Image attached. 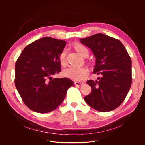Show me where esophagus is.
<instances>
[{"label":"esophagus","instance_id":"1","mask_svg":"<svg viewBox=\"0 0 145 145\" xmlns=\"http://www.w3.org/2000/svg\"><path fill=\"white\" fill-rule=\"evenodd\" d=\"M74 84H75V85H76V86H81V85L84 84V83L80 82H74Z\"/></svg>","mask_w":145,"mask_h":145}]
</instances>
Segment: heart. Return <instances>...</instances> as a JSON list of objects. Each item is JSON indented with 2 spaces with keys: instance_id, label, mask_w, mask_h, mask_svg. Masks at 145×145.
I'll return each instance as SVG.
<instances>
[{
  "instance_id": "heart-1",
  "label": "heart",
  "mask_w": 145,
  "mask_h": 145,
  "mask_svg": "<svg viewBox=\"0 0 145 145\" xmlns=\"http://www.w3.org/2000/svg\"><path fill=\"white\" fill-rule=\"evenodd\" d=\"M74 47L75 50L84 57H86L88 56V50L84 45L80 44V43H76L74 45ZM66 55H67V51L66 50H63L60 52L59 56V62L60 64L63 66H65L67 63L66 62ZM63 74L65 76L72 78L74 80L80 81L84 79L86 77L88 74V70L85 67H70L64 70Z\"/></svg>"
}]
</instances>
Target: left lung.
Listing matches in <instances>:
<instances>
[{"label":"left lung","instance_id":"obj_1","mask_svg":"<svg viewBox=\"0 0 145 145\" xmlns=\"http://www.w3.org/2000/svg\"><path fill=\"white\" fill-rule=\"evenodd\" d=\"M95 56L94 74L99 80H89L91 93L84 97L88 105L100 112H109L121 105L132 83L131 59L122 43L106 35L96 34L80 39Z\"/></svg>","mask_w":145,"mask_h":145}]
</instances>
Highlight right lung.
<instances>
[{
    "label": "right lung",
    "instance_id": "add662e5",
    "mask_svg": "<svg viewBox=\"0 0 145 145\" xmlns=\"http://www.w3.org/2000/svg\"><path fill=\"white\" fill-rule=\"evenodd\" d=\"M66 42L43 37L26 46L16 61L15 85L24 103L31 110L48 113L64 100L69 78H53L61 71L59 56Z\"/></svg>",
    "mask_w": 145,
    "mask_h": 145
}]
</instances>
